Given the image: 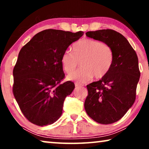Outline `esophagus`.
Masks as SVG:
<instances>
[{"label": "esophagus", "instance_id": "obj_1", "mask_svg": "<svg viewBox=\"0 0 149 149\" xmlns=\"http://www.w3.org/2000/svg\"><path fill=\"white\" fill-rule=\"evenodd\" d=\"M75 87H79L83 86V85H82L81 84H78V83H75Z\"/></svg>", "mask_w": 149, "mask_h": 149}]
</instances>
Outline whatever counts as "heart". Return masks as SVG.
Masks as SVG:
<instances>
[{"label":"heart","instance_id":"obj_1","mask_svg":"<svg viewBox=\"0 0 149 149\" xmlns=\"http://www.w3.org/2000/svg\"><path fill=\"white\" fill-rule=\"evenodd\" d=\"M73 51L65 50L61 57L64 71L70 74L77 68L81 62L82 68L68 76L69 80L86 83L95 76L97 79L105 77L112 68L114 52L108 44L93 39L84 38L73 45Z\"/></svg>","mask_w":149,"mask_h":149}]
</instances>
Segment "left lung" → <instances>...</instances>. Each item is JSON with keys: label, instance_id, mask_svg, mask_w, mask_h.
Here are the masks:
<instances>
[{"label": "left lung", "instance_id": "1", "mask_svg": "<svg viewBox=\"0 0 149 149\" xmlns=\"http://www.w3.org/2000/svg\"><path fill=\"white\" fill-rule=\"evenodd\" d=\"M90 38L108 44L114 52L109 73L98 81L87 85L84 107L88 116L101 124L120 120L132 107L140 78L138 57L124 36L112 29L88 31Z\"/></svg>", "mask_w": 149, "mask_h": 149}]
</instances>
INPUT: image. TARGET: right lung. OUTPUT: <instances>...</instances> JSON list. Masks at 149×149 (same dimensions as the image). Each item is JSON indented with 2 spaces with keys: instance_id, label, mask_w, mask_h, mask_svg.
<instances>
[{
  "instance_id": "right-lung-1",
  "label": "right lung",
  "mask_w": 149,
  "mask_h": 149,
  "mask_svg": "<svg viewBox=\"0 0 149 149\" xmlns=\"http://www.w3.org/2000/svg\"><path fill=\"white\" fill-rule=\"evenodd\" d=\"M84 33L46 29L20 50L13 70L12 91L24 116L39 126L53 123L61 116L63 104L75 85L65 77L62 54Z\"/></svg>"
}]
</instances>
